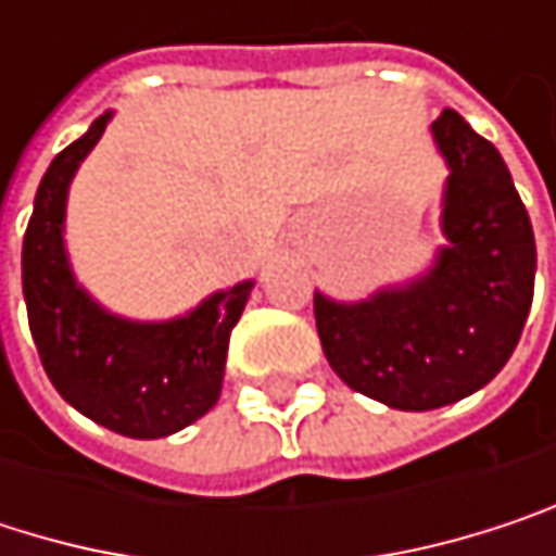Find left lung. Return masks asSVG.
Wrapping results in <instances>:
<instances>
[{
	"instance_id": "left-lung-1",
	"label": "left lung",
	"mask_w": 556,
	"mask_h": 556,
	"mask_svg": "<svg viewBox=\"0 0 556 556\" xmlns=\"http://www.w3.org/2000/svg\"><path fill=\"white\" fill-rule=\"evenodd\" d=\"M447 164L444 244L405 282L341 302L315 289L331 370L402 412H428L483 389L508 364L534 295V231L500 151L454 109L431 125Z\"/></svg>"
}]
</instances>
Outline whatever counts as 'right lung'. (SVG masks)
Instances as JSON below:
<instances>
[{"label":"right lung","mask_w":556,"mask_h":556,"mask_svg":"<svg viewBox=\"0 0 556 556\" xmlns=\"http://www.w3.org/2000/svg\"><path fill=\"white\" fill-rule=\"evenodd\" d=\"M112 112L63 148L45 173L22 244L28 325L54 389L96 425L154 441L199 421L222 395L228 338L254 279L205 295L186 315L138 321L109 312L73 274L66 254V195Z\"/></svg>","instance_id":"1"}]
</instances>
